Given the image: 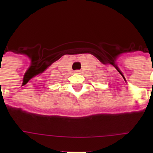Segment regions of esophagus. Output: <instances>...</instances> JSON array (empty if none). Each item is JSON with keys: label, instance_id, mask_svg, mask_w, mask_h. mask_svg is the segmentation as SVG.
Masks as SVG:
<instances>
[{"label": "esophagus", "instance_id": "34e87169", "mask_svg": "<svg viewBox=\"0 0 153 153\" xmlns=\"http://www.w3.org/2000/svg\"><path fill=\"white\" fill-rule=\"evenodd\" d=\"M74 73H75V74H79L80 70H74Z\"/></svg>", "mask_w": 153, "mask_h": 153}]
</instances>
